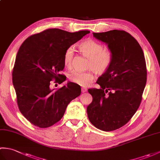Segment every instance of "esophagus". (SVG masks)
Masks as SVG:
<instances>
[{"label":"esophagus","mask_w":160,"mask_h":160,"mask_svg":"<svg viewBox=\"0 0 160 160\" xmlns=\"http://www.w3.org/2000/svg\"><path fill=\"white\" fill-rule=\"evenodd\" d=\"M87 91V88H84V87H82V93L86 92Z\"/></svg>","instance_id":"obj_1"}]
</instances>
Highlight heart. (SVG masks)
Instances as JSON below:
<instances>
[{"instance_id": "obj_1", "label": "heart", "mask_w": 160, "mask_h": 160, "mask_svg": "<svg viewBox=\"0 0 160 160\" xmlns=\"http://www.w3.org/2000/svg\"><path fill=\"white\" fill-rule=\"evenodd\" d=\"M80 52L89 58L88 67L92 69L98 74H103L108 69L113 62V53L110 49H104V46L93 39H87L81 42L79 46ZM74 56V49L69 47L64 54V64L67 67L72 64ZM71 82L82 87H87L94 79L92 72L74 71L69 75Z\"/></svg>"}]
</instances>
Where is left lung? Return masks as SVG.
Here are the masks:
<instances>
[{"label":"left lung","instance_id":"8db88e82","mask_svg":"<svg viewBox=\"0 0 160 160\" xmlns=\"http://www.w3.org/2000/svg\"><path fill=\"white\" fill-rule=\"evenodd\" d=\"M113 53L108 69L98 79L100 89H89L93 101L87 107L89 120L94 127L111 131L131 120L141 103L147 71L142 47L123 30L93 33Z\"/></svg>","mask_w":160,"mask_h":160}]
</instances>
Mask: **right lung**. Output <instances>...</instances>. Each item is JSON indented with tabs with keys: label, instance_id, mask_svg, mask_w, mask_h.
I'll return each instance as SVG.
<instances>
[{
	"label": "right lung",
	"instance_id": "right-lung-1",
	"mask_svg": "<svg viewBox=\"0 0 160 160\" xmlns=\"http://www.w3.org/2000/svg\"><path fill=\"white\" fill-rule=\"evenodd\" d=\"M89 33L48 29L28 37L20 46L12 82L19 110L32 124L47 128L56 124L70 102L80 95L81 88L76 83L69 82L56 91L51 84L53 80L58 84L66 80L59 73L64 67V52Z\"/></svg>",
	"mask_w": 160,
	"mask_h": 160
}]
</instances>
